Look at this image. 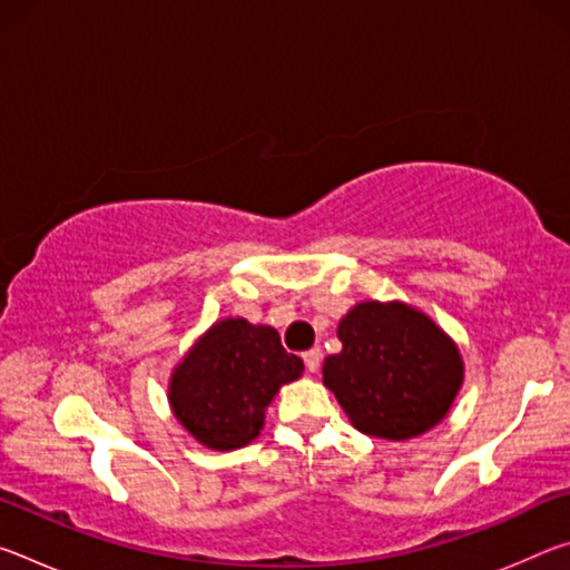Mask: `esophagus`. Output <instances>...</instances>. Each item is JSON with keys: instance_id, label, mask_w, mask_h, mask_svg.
<instances>
[{"instance_id": "obj_1", "label": "esophagus", "mask_w": 570, "mask_h": 570, "mask_svg": "<svg viewBox=\"0 0 570 570\" xmlns=\"http://www.w3.org/2000/svg\"><path fill=\"white\" fill-rule=\"evenodd\" d=\"M304 364H306V370L312 372V374L320 372V364H322V350H320V346H314V350L304 352Z\"/></svg>"}]
</instances>
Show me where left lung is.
Wrapping results in <instances>:
<instances>
[{
  "label": "left lung",
  "mask_w": 570,
  "mask_h": 570,
  "mask_svg": "<svg viewBox=\"0 0 570 570\" xmlns=\"http://www.w3.org/2000/svg\"><path fill=\"white\" fill-rule=\"evenodd\" d=\"M342 352L324 360V387L364 435L412 440L448 417L465 377L452 336L404 302H360L342 316Z\"/></svg>",
  "instance_id": "8db88e82"
}]
</instances>
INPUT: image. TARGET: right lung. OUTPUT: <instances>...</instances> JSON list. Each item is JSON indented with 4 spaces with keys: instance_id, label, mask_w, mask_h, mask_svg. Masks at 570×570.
Here are the masks:
<instances>
[{
    "instance_id": "add662e5",
    "label": "right lung",
    "mask_w": 570,
    "mask_h": 570,
    "mask_svg": "<svg viewBox=\"0 0 570 570\" xmlns=\"http://www.w3.org/2000/svg\"><path fill=\"white\" fill-rule=\"evenodd\" d=\"M268 324L226 316L198 336L170 372L168 402L188 435L204 448H246L264 430L266 407L284 384L302 377Z\"/></svg>"
}]
</instances>
